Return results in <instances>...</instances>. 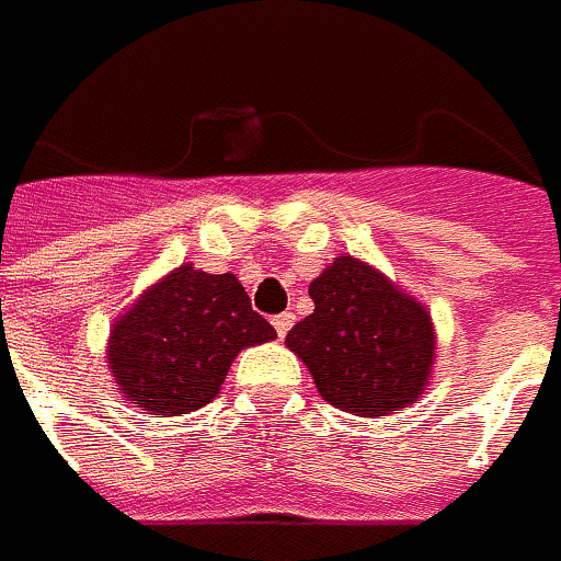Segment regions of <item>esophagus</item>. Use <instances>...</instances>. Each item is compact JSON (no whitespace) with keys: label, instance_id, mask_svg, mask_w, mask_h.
<instances>
[{"label":"esophagus","instance_id":"1","mask_svg":"<svg viewBox=\"0 0 561 561\" xmlns=\"http://www.w3.org/2000/svg\"><path fill=\"white\" fill-rule=\"evenodd\" d=\"M272 323L274 329H277V337H287V332L293 329V323H296V313H289V311L277 313Z\"/></svg>","mask_w":561,"mask_h":561}]
</instances>
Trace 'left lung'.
<instances>
[{"mask_svg":"<svg viewBox=\"0 0 561 561\" xmlns=\"http://www.w3.org/2000/svg\"><path fill=\"white\" fill-rule=\"evenodd\" d=\"M308 293L313 313L289 329L287 347L308 365L329 404L387 416L423 396L435 325L420 301L353 256H337Z\"/></svg>","mask_w":561,"mask_h":561,"instance_id":"left-lung-1","label":"left lung"}]
</instances>
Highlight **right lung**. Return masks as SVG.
Returning a JSON list of instances; mask_svg holds the SVG:
<instances>
[{
  "mask_svg": "<svg viewBox=\"0 0 561 561\" xmlns=\"http://www.w3.org/2000/svg\"><path fill=\"white\" fill-rule=\"evenodd\" d=\"M277 337L236 274L181 265L141 293L108 337L114 383L141 411L178 416L208 404L238 353Z\"/></svg>",
  "mask_w": 561,
  "mask_h": 561,
  "instance_id": "right-lung-1",
  "label": "right lung"
}]
</instances>
